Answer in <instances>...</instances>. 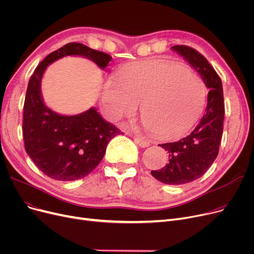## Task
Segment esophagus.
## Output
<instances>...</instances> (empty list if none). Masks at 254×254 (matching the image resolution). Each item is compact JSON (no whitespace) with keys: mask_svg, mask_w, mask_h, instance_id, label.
<instances>
[{"mask_svg":"<svg viewBox=\"0 0 254 254\" xmlns=\"http://www.w3.org/2000/svg\"><path fill=\"white\" fill-rule=\"evenodd\" d=\"M131 137L134 138L135 142L140 146V147L145 148V147H148V146H149V142L146 140L144 137H142V136H131Z\"/></svg>","mask_w":254,"mask_h":254,"instance_id":"esophagus-1","label":"esophagus"}]
</instances>
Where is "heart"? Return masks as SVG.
I'll return each instance as SVG.
<instances>
[{"mask_svg": "<svg viewBox=\"0 0 254 254\" xmlns=\"http://www.w3.org/2000/svg\"><path fill=\"white\" fill-rule=\"evenodd\" d=\"M207 89L203 80L179 64L153 61L128 66L103 84L100 103L111 123L136 115L155 135L185 134L203 113Z\"/></svg>", "mask_w": 254, "mask_h": 254, "instance_id": "b5f03b06", "label": "heart"}]
</instances>
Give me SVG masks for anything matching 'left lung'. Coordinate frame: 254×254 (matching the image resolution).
I'll return each instance as SVG.
<instances>
[{
	"mask_svg": "<svg viewBox=\"0 0 254 254\" xmlns=\"http://www.w3.org/2000/svg\"><path fill=\"white\" fill-rule=\"evenodd\" d=\"M172 50L192 66L209 88L206 112L195 128L177 142L159 145L168 151L170 163L163 169L151 171V175L163 183L179 185L203 176L217 157L223 130L224 103L221 80L201 53L184 45L173 46Z\"/></svg>",
	"mask_w": 254,
	"mask_h": 254,
	"instance_id": "obj_1",
	"label": "left lung"
}]
</instances>
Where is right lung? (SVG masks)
Instances as JSON below:
<instances>
[{
    "label": "right lung",
    "instance_id": "1",
    "mask_svg": "<svg viewBox=\"0 0 254 254\" xmlns=\"http://www.w3.org/2000/svg\"><path fill=\"white\" fill-rule=\"evenodd\" d=\"M68 56L90 60L102 70L112 60L105 52L73 42L51 52L30 79L23 106L24 148L39 170L60 181L87 176L103 159L110 140L123 134L115 126L105 122L93 107L68 116L45 105L41 92L43 74L50 64Z\"/></svg>",
    "mask_w": 254,
    "mask_h": 254
}]
</instances>
